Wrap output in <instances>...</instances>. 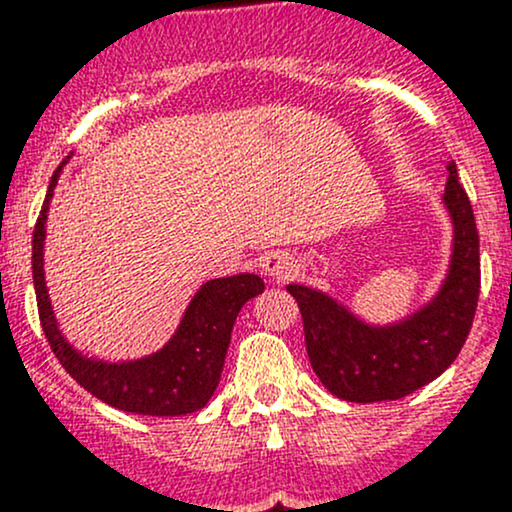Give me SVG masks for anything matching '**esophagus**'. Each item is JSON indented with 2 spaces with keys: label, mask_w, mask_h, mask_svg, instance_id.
<instances>
[{
  "label": "esophagus",
  "mask_w": 512,
  "mask_h": 512,
  "mask_svg": "<svg viewBox=\"0 0 512 512\" xmlns=\"http://www.w3.org/2000/svg\"><path fill=\"white\" fill-rule=\"evenodd\" d=\"M262 272L274 281H286L296 274V262H293L289 252H281V250L269 252V255H264L262 260Z\"/></svg>",
  "instance_id": "obj_1"
}]
</instances>
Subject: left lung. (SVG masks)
<instances>
[{
	"label": "left lung",
	"instance_id": "1",
	"mask_svg": "<svg viewBox=\"0 0 512 512\" xmlns=\"http://www.w3.org/2000/svg\"><path fill=\"white\" fill-rule=\"evenodd\" d=\"M443 199L455 221L448 281L436 301L402 325L368 327L325 293L286 286L301 308L310 366L334 397L358 404L407 397L436 380L467 342L481 286L479 233L455 163Z\"/></svg>",
	"mask_w": 512,
	"mask_h": 512
}]
</instances>
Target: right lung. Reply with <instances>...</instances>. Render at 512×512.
<instances>
[{
    "mask_svg": "<svg viewBox=\"0 0 512 512\" xmlns=\"http://www.w3.org/2000/svg\"><path fill=\"white\" fill-rule=\"evenodd\" d=\"M64 163L67 161H62V166ZM62 166L52 175L43 209L33 228L35 301L52 354L84 390L127 414L182 416L202 409L219 385L233 322L240 308L252 296L262 293L264 281L255 274L207 281L192 298L175 337L158 354L142 361L101 363L79 356L57 330L43 279L45 216Z\"/></svg>",
    "mask_w": 512,
    "mask_h": 512,
    "instance_id": "add662e5",
    "label": "right lung"
}]
</instances>
